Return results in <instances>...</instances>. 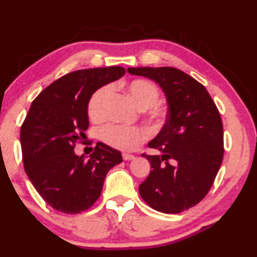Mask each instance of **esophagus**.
Wrapping results in <instances>:
<instances>
[{"label":"esophagus","mask_w":257,"mask_h":257,"mask_svg":"<svg viewBox=\"0 0 257 257\" xmlns=\"http://www.w3.org/2000/svg\"><path fill=\"white\" fill-rule=\"evenodd\" d=\"M122 159L126 160V161H130V160H133V159H136V157L133 156V154H127V153H124V154H122Z\"/></svg>","instance_id":"esophagus-1"}]
</instances>
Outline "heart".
Listing matches in <instances>:
<instances>
[{
    "mask_svg": "<svg viewBox=\"0 0 257 257\" xmlns=\"http://www.w3.org/2000/svg\"><path fill=\"white\" fill-rule=\"evenodd\" d=\"M126 90H127L133 101L137 104V106L140 108L152 107L159 99V90L149 80H132L126 85ZM111 92L112 87L110 85H105L92 94L89 101V106H87L90 118L97 120V119L104 117L105 106H106ZM152 113L156 117L160 118L164 115V110L161 107H154ZM100 138L107 145L115 147V149L131 151L145 140L146 135L140 127H128V126L108 124L100 130Z\"/></svg>",
    "mask_w": 257,
    "mask_h": 257,
    "instance_id": "1",
    "label": "heart"
}]
</instances>
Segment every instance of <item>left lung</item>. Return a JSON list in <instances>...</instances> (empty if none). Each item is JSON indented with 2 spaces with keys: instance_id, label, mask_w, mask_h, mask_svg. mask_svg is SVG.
<instances>
[{
  "instance_id": "obj_1",
  "label": "left lung",
  "mask_w": 257,
  "mask_h": 257,
  "mask_svg": "<svg viewBox=\"0 0 257 257\" xmlns=\"http://www.w3.org/2000/svg\"><path fill=\"white\" fill-rule=\"evenodd\" d=\"M128 73L159 84L167 100L166 122L149 143L160 156L150 161L149 177L139 185L144 201L158 212L181 213L207 195L223 158V127L206 87L181 70L128 68Z\"/></svg>"
}]
</instances>
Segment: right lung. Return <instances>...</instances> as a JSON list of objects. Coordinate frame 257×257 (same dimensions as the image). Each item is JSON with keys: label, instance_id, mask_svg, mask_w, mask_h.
Wrapping results in <instances>:
<instances>
[{"label": "right lung", "instance_id": "right-lung-1", "mask_svg": "<svg viewBox=\"0 0 257 257\" xmlns=\"http://www.w3.org/2000/svg\"><path fill=\"white\" fill-rule=\"evenodd\" d=\"M124 73L121 66L77 70L45 87L31 104L21 127L24 170L38 194L58 212L89 209L100 196L107 172L122 161L119 151L100 142L87 159L73 149L89 127L91 96Z\"/></svg>", "mask_w": 257, "mask_h": 257}]
</instances>
